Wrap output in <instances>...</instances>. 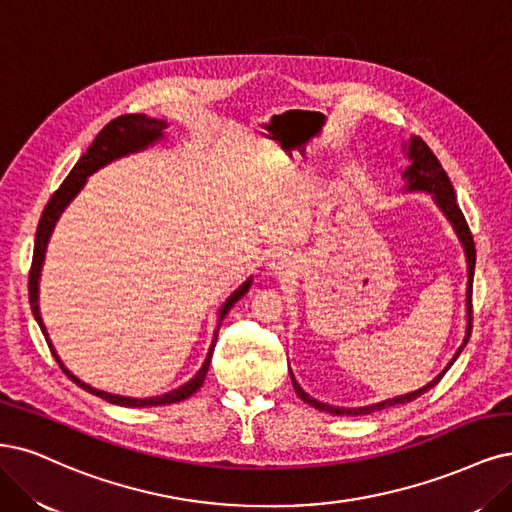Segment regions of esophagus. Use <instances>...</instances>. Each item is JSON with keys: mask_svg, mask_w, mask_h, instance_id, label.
<instances>
[{"mask_svg": "<svg viewBox=\"0 0 512 512\" xmlns=\"http://www.w3.org/2000/svg\"><path fill=\"white\" fill-rule=\"evenodd\" d=\"M267 267H269V271H271L273 275H277V277H286V275H292V273H294V262H292L286 254L273 256V258L267 262Z\"/></svg>", "mask_w": 512, "mask_h": 512, "instance_id": "34e87169", "label": "esophagus"}]
</instances>
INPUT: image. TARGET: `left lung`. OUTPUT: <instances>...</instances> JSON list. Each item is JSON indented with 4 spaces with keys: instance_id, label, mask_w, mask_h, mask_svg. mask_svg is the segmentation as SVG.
Returning <instances> with one entry per match:
<instances>
[{
    "instance_id": "left-lung-1",
    "label": "left lung",
    "mask_w": 512,
    "mask_h": 512,
    "mask_svg": "<svg viewBox=\"0 0 512 512\" xmlns=\"http://www.w3.org/2000/svg\"><path fill=\"white\" fill-rule=\"evenodd\" d=\"M404 152H407L409 158V167L402 171V180H404V188H400L402 192H428L432 197V201L436 203V207L443 211V216L449 220V224L453 226V231L460 239L462 248H464V256H466V267H468V284H466V332H464V339L462 345L457 347V351L453 354V358L447 362V366L440 370V373L426 383L424 387H419L415 392L409 394H402V396H394V398H387L375 404H368V407H334V404H326L311 398L301 385H298L294 373L290 370V379L294 385V392L298 394L303 402L311 404L313 409L317 411H324V413H332V415H368V413H375V411H383L387 407H396V404H404V402H411L415 398H419L421 394H426L428 390L443 379V375L451 368V364L457 360V356L462 354V349L466 347L468 339H470V328H472V279H474V264H477V250H474V241L470 235V228L466 224V218L462 214L460 205H457V197H455V190L451 186L449 175L445 173L443 165L438 163V158L434 156V152L426 146V142L421 137H411L407 144L402 146Z\"/></svg>"
}]
</instances>
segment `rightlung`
<instances>
[{"label": "right lung", "instance_id": "add662e5", "mask_svg": "<svg viewBox=\"0 0 512 512\" xmlns=\"http://www.w3.org/2000/svg\"><path fill=\"white\" fill-rule=\"evenodd\" d=\"M169 127L167 120H158V118H148L146 114H127V116H118L114 118L110 125H105L101 129V133L95 137V142L91 144L84 152V156H80V161L74 165V169L69 171V175L65 178V182L59 186V190L52 195V199L48 201L44 214L40 218L38 231H35V245H33V262H31V271H29V303H31V313L35 317V322L42 328L46 343L52 351V356L59 362V366L63 368V373L72 379L76 385H80L82 390H86L88 394H95L103 400H108L112 404H120V407H133V409H142V407H163V404H173L186 400L188 396L195 394L199 387L205 381V375L209 370V362L211 356H214V347H216V339H218V330H220V322L224 320V315L231 311V307L241 301V298L248 294L250 286H252V277H248L243 284L226 298L222 303L220 311H218V326L214 330V337H211V345L207 349V356L201 364V368L197 370V375L192 377L190 381H186L184 385L175 387V390L161 394V396H152V398H131V396H118V394H108L95 390L88 383L80 381L72 370H67V366L61 362L55 345L50 343L46 326L42 322V313H40V277H42V267H44V258H46V248L48 241L52 237V231L61 218V214L65 211V207L76 199L78 192L84 188V184L88 182V175H93L95 171H99L101 167L110 165L112 161H118L122 156H129L135 152H142L150 146H154L156 142L165 139V131Z\"/></svg>", "mask_w": 512, "mask_h": 512}]
</instances>
